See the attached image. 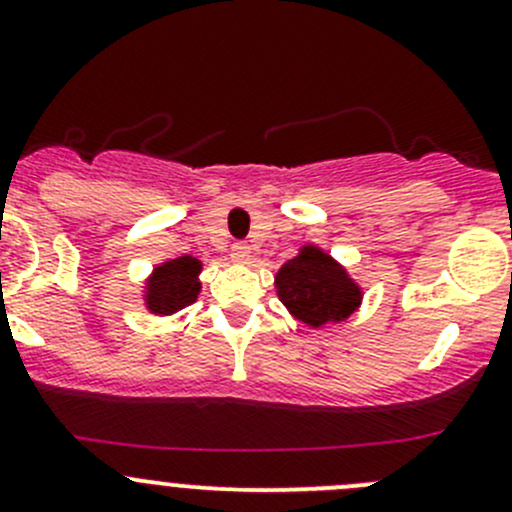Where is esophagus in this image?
<instances>
[{
	"label": "esophagus",
	"instance_id": "obj_1",
	"mask_svg": "<svg viewBox=\"0 0 512 512\" xmlns=\"http://www.w3.org/2000/svg\"><path fill=\"white\" fill-rule=\"evenodd\" d=\"M250 255H252V250H250V245H247V242H232V247H230L232 260L247 262V260H250Z\"/></svg>",
	"mask_w": 512,
	"mask_h": 512
}]
</instances>
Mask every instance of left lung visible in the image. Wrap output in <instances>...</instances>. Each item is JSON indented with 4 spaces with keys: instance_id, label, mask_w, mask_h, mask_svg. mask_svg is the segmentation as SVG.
<instances>
[{
    "instance_id": "obj_1",
    "label": "left lung",
    "mask_w": 512,
    "mask_h": 512,
    "mask_svg": "<svg viewBox=\"0 0 512 512\" xmlns=\"http://www.w3.org/2000/svg\"><path fill=\"white\" fill-rule=\"evenodd\" d=\"M277 289L289 312L309 327L349 317L361 299L342 267L314 247H307L277 272Z\"/></svg>"
}]
</instances>
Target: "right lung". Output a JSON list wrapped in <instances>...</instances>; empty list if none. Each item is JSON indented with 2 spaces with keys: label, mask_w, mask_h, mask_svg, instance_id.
<instances>
[{
  "label": "right lung",
  "mask_w": 512,
  "mask_h": 512,
  "mask_svg": "<svg viewBox=\"0 0 512 512\" xmlns=\"http://www.w3.org/2000/svg\"><path fill=\"white\" fill-rule=\"evenodd\" d=\"M198 272L200 262L190 255H183L178 260H170L168 265L158 267L156 277L151 280V292H148V304H151L153 312L168 314L195 302L200 292Z\"/></svg>",
  "instance_id": "right-lung-1"
}]
</instances>
